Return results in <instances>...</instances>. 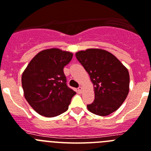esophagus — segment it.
Segmentation results:
<instances>
[{"label":"esophagus","mask_w":151,"mask_h":151,"mask_svg":"<svg viewBox=\"0 0 151 151\" xmlns=\"http://www.w3.org/2000/svg\"><path fill=\"white\" fill-rule=\"evenodd\" d=\"M77 93H83V87L82 86H80L79 88L77 89Z\"/></svg>","instance_id":"1"}]
</instances>
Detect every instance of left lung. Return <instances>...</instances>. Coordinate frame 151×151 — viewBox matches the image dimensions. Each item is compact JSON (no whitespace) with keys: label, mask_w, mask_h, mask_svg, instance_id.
<instances>
[{"label":"left lung","mask_w":151,"mask_h":151,"mask_svg":"<svg viewBox=\"0 0 151 151\" xmlns=\"http://www.w3.org/2000/svg\"><path fill=\"white\" fill-rule=\"evenodd\" d=\"M93 85L95 99L87 109L99 116L115 112L126 99L130 77L122 63L109 52L88 48L75 54Z\"/></svg>","instance_id":"8db88e82"}]
</instances>
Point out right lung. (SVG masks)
<instances>
[{
	"mask_svg": "<svg viewBox=\"0 0 151 151\" xmlns=\"http://www.w3.org/2000/svg\"><path fill=\"white\" fill-rule=\"evenodd\" d=\"M73 53L52 48L39 52L22 74L24 96L30 106L45 117L66 112L76 92L66 84L64 67Z\"/></svg>",
	"mask_w": 151,
	"mask_h": 151,
	"instance_id": "add662e5",
	"label": "right lung"
}]
</instances>
